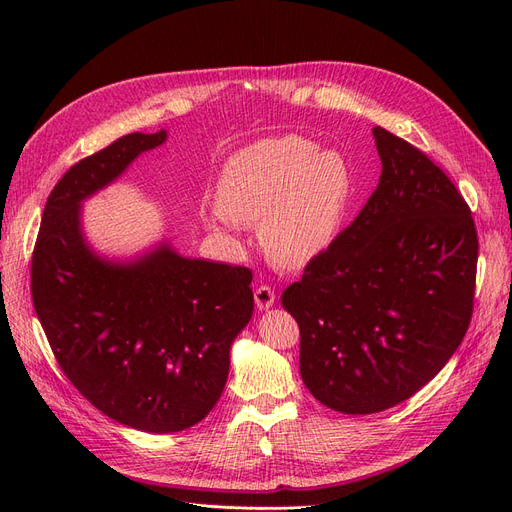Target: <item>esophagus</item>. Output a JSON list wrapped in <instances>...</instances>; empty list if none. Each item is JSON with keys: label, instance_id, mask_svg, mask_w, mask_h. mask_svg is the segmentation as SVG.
Instances as JSON below:
<instances>
[{"label": "esophagus", "instance_id": "esophagus-1", "mask_svg": "<svg viewBox=\"0 0 512 512\" xmlns=\"http://www.w3.org/2000/svg\"><path fill=\"white\" fill-rule=\"evenodd\" d=\"M274 301H276V292H274L272 286L261 284L255 290V305H257V309H261V311L263 309H270L274 305Z\"/></svg>", "mask_w": 512, "mask_h": 512}]
</instances>
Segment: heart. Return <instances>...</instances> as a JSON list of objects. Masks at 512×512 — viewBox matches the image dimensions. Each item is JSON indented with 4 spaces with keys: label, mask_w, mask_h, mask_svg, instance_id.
Segmentation results:
<instances>
[{
    "label": "heart",
    "mask_w": 512,
    "mask_h": 512,
    "mask_svg": "<svg viewBox=\"0 0 512 512\" xmlns=\"http://www.w3.org/2000/svg\"><path fill=\"white\" fill-rule=\"evenodd\" d=\"M353 195L346 159L297 134L265 139L228 159L213 222L261 224V240L280 265L303 267L336 240Z\"/></svg>",
    "instance_id": "heart-1"
}]
</instances>
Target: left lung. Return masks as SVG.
Returning a JSON list of instances; mask_svg holds the SVG:
<instances>
[{
    "mask_svg": "<svg viewBox=\"0 0 512 512\" xmlns=\"http://www.w3.org/2000/svg\"><path fill=\"white\" fill-rule=\"evenodd\" d=\"M382 174L355 222L282 292L301 378L328 409L386 411L448 363L473 315L477 230L423 151L373 128Z\"/></svg>",
    "mask_w": 512,
    "mask_h": 512,
    "instance_id": "1",
    "label": "left lung"
}]
</instances>
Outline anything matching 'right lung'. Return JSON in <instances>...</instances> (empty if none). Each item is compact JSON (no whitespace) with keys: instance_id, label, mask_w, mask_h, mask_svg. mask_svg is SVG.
<instances>
[{"instance_id":"right-lung-1","label":"right lung","mask_w":512,"mask_h":512,"mask_svg":"<svg viewBox=\"0 0 512 512\" xmlns=\"http://www.w3.org/2000/svg\"><path fill=\"white\" fill-rule=\"evenodd\" d=\"M166 137L132 132L74 164L45 203L31 265L33 305L66 378L103 415L151 434L207 417L253 315L249 267L180 257L168 242L116 263L87 245L80 201Z\"/></svg>"}]
</instances>
